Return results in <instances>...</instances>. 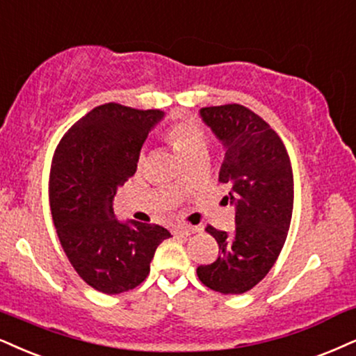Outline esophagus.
<instances>
[{"instance_id": "obj_1", "label": "esophagus", "mask_w": 356, "mask_h": 356, "mask_svg": "<svg viewBox=\"0 0 356 356\" xmlns=\"http://www.w3.org/2000/svg\"><path fill=\"white\" fill-rule=\"evenodd\" d=\"M200 229L196 226H188V225H181V226H177L173 227V232L175 234H183V236H190V234H195V232H198Z\"/></svg>"}]
</instances>
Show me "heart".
Here are the masks:
<instances>
[{"label": "heart", "mask_w": 356, "mask_h": 356, "mask_svg": "<svg viewBox=\"0 0 356 356\" xmlns=\"http://www.w3.org/2000/svg\"><path fill=\"white\" fill-rule=\"evenodd\" d=\"M166 138L183 160H190L191 156L206 152L208 148V135L203 127L195 122H177L170 127Z\"/></svg>", "instance_id": "obj_1"}]
</instances>
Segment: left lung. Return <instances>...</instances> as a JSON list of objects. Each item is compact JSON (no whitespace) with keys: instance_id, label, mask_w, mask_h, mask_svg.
Here are the masks:
<instances>
[{"instance_id":"8db88e82","label":"left lung","mask_w":356,"mask_h":356,"mask_svg":"<svg viewBox=\"0 0 356 356\" xmlns=\"http://www.w3.org/2000/svg\"><path fill=\"white\" fill-rule=\"evenodd\" d=\"M225 148L219 181L231 186L226 200L236 209L232 234L213 226L221 256L196 272L206 287L244 293L266 277L282 251L293 208V175L282 140L244 105L227 104L200 111Z\"/></svg>"}]
</instances>
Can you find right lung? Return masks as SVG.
I'll return each mask as SVG.
<instances>
[{"label": "right lung", "instance_id": "1", "mask_svg": "<svg viewBox=\"0 0 356 356\" xmlns=\"http://www.w3.org/2000/svg\"><path fill=\"white\" fill-rule=\"evenodd\" d=\"M163 115L99 105L67 130L52 158L49 203L60 245L82 280L108 296L142 284L156 248L171 238L165 227L113 214L117 188L134 177L142 145Z\"/></svg>", "mask_w": 356, "mask_h": 356}]
</instances>
